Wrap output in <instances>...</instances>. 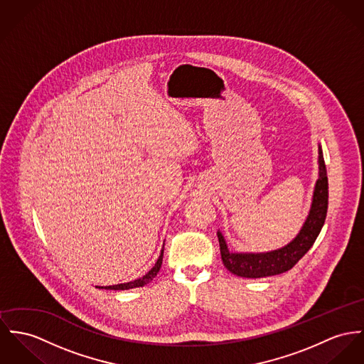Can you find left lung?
Here are the masks:
<instances>
[{
  "label": "left lung",
  "instance_id": "8db88e82",
  "mask_svg": "<svg viewBox=\"0 0 364 364\" xmlns=\"http://www.w3.org/2000/svg\"><path fill=\"white\" fill-rule=\"evenodd\" d=\"M328 208V178L323 158V149L318 145V178L314 186L311 206L308 218L298 235L280 250L260 253H238L227 248L223 234L218 231L220 255L225 269L238 277L262 279L276 276L291 270L301 257L311 248L318 237L327 216Z\"/></svg>",
  "mask_w": 364,
  "mask_h": 364
}]
</instances>
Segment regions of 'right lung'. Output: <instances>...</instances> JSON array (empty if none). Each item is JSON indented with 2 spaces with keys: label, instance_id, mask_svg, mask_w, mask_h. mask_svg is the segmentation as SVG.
I'll list each match as a JSON object with an SVG mask.
<instances>
[{
  "label": "right lung",
  "instance_id": "obj_1",
  "mask_svg": "<svg viewBox=\"0 0 364 364\" xmlns=\"http://www.w3.org/2000/svg\"><path fill=\"white\" fill-rule=\"evenodd\" d=\"M162 260H164V248H162V251H161V255H159V257H158V260H156V263H155V266L145 274V276H142L141 279H137V280L130 281V282H124V284H117V285H109V287H98V288H105V289H120V291H123V289H132V288H139V287H144V285H146L148 282H151V281L154 280L155 277H156V274L159 273V270H161V266H162Z\"/></svg>",
  "mask_w": 364,
  "mask_h": 364
}]
</instances>
